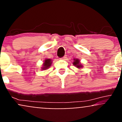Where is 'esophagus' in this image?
<instances>
[{
    "label": "esophagus",
    "mask_w": 122,
    "mask_h": 122,
    "mask_svg": "<svg viewBox=\"0 0 122 122\" xmlns=\"http://www.w3.org/2000/svg\"><path fill=\"white\" fill-rule=\"evenodd\" d=\"M66 58H67V56H66V55H65L64 57H62V58H61V59H62V60H66Z\"/></svg>",
    "instance_id": "34e87169"
}]
</instances>
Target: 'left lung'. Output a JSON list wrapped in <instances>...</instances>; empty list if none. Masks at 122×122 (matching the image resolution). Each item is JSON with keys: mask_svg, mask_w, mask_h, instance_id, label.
<instances>
[{"mask_svg": "<svg viewBox=\"0 0 122 122\" xmlns=\"http://www.w3.org/2000/svg\"><path fill=\"white\" fill-rule=\"evenodd\" d=\"M73 65L76 66V67H77V68H79V69H80L81 68L83 67L81 64L80 62V60L79 59H76V58L74 59V62H73Z\"/></svg>", "mask_w": 122, "mask_h": 122, "instance_id": "obj_1", "label": "left lung"}]
</instances>
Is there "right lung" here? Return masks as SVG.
Segmentation results:
<instances>
[{
  "mask_svg": "<svg viewBox=\"0 0 122 122\" xmlns=\"http://www.w3.org/2000/svg\"><path fill=\"white\" fill-rule=\"evenodd\" d=\"M51 60L50 59H46L45 60L43 64V66L42 67V68L43 70H46L47 69V68H49L51 65Z\"/></svg>",
  "mask_w": 122,
  "mask_h": 122,
  "instance_id": "add662e5",
  "label": "right lung"
}]
</instances>
